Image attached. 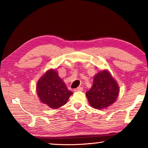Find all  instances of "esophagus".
Instances as JSON below:
<instances>
[{
    "label": "esophagus",
    "instance_id": "1",
    "mask_svg": "<svg viewBox=\"0 0 148 148\" xmlns=\"http://www.w3.org/2000/svg\"><path fill=\"white\" fill-rule=\"evenodd\" d=\"M83 90V87H77V88L74 89V91H81Z\"/></svg>",
    "mask_w": 148,
    "mask_h": 148
}]
</instances>
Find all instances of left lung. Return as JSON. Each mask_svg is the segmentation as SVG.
Returning <instances> with one entry per match:
<instances>
[{"label": "left lung", "instance_id": "obj_1", "mask_svg": "<svg viewBox=\"0 0 148 148\" xmlns=\"http://www.w3.org/2000/svg\"><path fill=\"white\" fill-rule=\"evenodd\" d=\"M119 92V86L116 80L108 71L104 70L95 75L93 84L86 95L92 108L102 109L116 101Z\"/></svg>", "mask_w": 148, "mask_h": 148}]
</instances>
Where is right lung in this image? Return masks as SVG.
Segmentation results:
<instances>
[{
  "label": "right lung",
  "mask_w": 148,
  "mask_h": 148,
  "mask_svg": "<svg viewBox=\"0 0 148 148\" xmlns=\"http://www.w3.org/2000/svg\"><path fill=\"white\" fill-rule=\"evenodd\" d=\"M36 92L42 103L53 109L64 106L73 94L53 69L48 70L40 78L37 82Z\"/></svg>",
  "instance_id": "obj_1"
}]
</instances>
